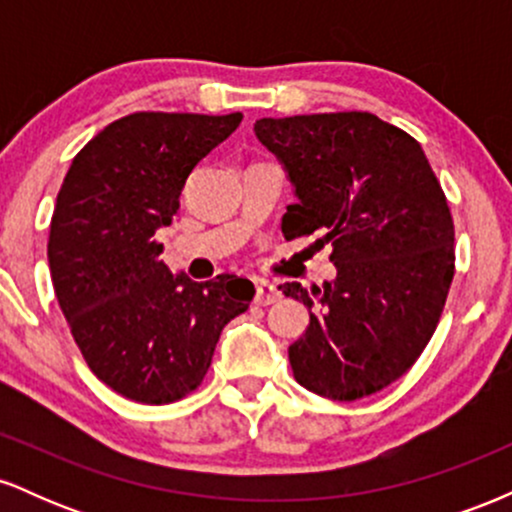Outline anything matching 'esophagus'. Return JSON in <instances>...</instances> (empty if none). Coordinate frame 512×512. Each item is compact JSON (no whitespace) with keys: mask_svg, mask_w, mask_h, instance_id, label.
<instances>
[{"mask_svg":"<svg viewBox=\"0 0 512 512\" xmlns=\"http://www.w3.org/2000/svg\"><path fill=\"white\" fill-rule=\"evenodd\" d=\"M281 298V293L272 281H257V289H255V303L257 305H272Z\"/></svg>","mask_w":512,"mask_h":512,"instance_id":"obj_1","label":"esophagus"}]
</instances>
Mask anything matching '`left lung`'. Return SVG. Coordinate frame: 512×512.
<instances>
[{"instance_id":"1","label":"left lung","mask_w":512,"mask_h":512,"mask_svg":"<svg viewBox=\"0 0 512 512\" xmlns=\"http://www.w3.org/2000/svg\"><path fill=\"white\" fill-rule=\"evenodd\" d=\"M257 139L279 158L296 204L286 238L332 243L337 276L303 289L310 325L289 346L293 378L354 402L402 378L431 342L455 274L448 199L414 137L370 113L262 117Z\"/></svg>"}]
</instances>
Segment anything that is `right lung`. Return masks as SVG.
<instances>
[{"mask_svg":"<svg viewBox=\"0 0 512 512\" xmlns=\"http://www.w3.org/2000/svg\"><path fill=\"white\" fill-rule=\"evenodd\" d=\"M243 115L134 113L74 156L50 223V276L88 368L117 395L168 404L202 385L221 330L255 286L192 281L158 257L195 166Z\"/></svg>","mask_w":512,"mask_h":512,"instance_id":"right-lung-1","label":"right lung"}]
</instances>
